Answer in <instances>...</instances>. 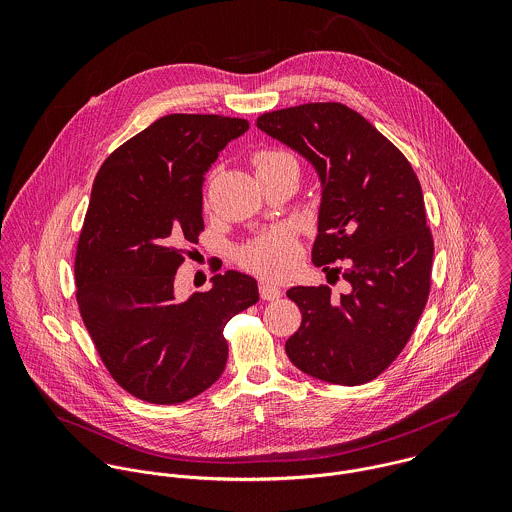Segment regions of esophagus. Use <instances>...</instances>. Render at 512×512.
Masks as SVG:
<instances>
[{"mask_svg": "<svg viewBox=\"0 0 512 512\" xmlns=\"http://www.w3.org/2000/svg\"><path fill=\"white\" fill-rule=\"evenodd\" d=\"M282 295V290L276 288V286H270V284H260V297L266 299V301H274Z\"/></svg>", "mask_w": 512, "mask_h": 512, "instance_id": "34e87169", "label": "esophagus"}]
</instances>
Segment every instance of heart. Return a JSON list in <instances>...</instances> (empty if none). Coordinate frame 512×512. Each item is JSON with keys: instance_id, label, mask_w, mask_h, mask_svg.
<instances>
[{"instance_id": "1", "label": "heart", "mask_w": 512, "mask_h": 512, "mask_svg": "<svg viewBox=\"0 0 512 512\" xmlns=\"http://www.w3.org/2000/svg\"><path fill=\"white\" fill-rule=\"evenodd\" d=\"M293 161L284 151L264 149L254 155L256 173L272 169L276 165ZM301 258V246L297 236L288 228L272 230L240 250V262L250 272L266 280H284L292 274Z\"/></svg>"}]
</instances>
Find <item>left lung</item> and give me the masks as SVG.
<instances>
[{"instance_id":"1","label":"left lung","mask_w":512,"mask_h":512,"mask_svg":"<svg viewBox=\"0 0 512 512\" xmlns=\"http://www.w3.org/2000/svg\"><path fill=\"white\" fill-rule=\"evenodd\" d=\"M256 126L317 171L321 205L313 264L347 280L349 292L297 286L288 297L301 325L286 353L305 374L357 386L402 353L426 307L434 238L420 181L404 153L359 112L313 102L266 112Z\"/></svg>"}]
</instances>
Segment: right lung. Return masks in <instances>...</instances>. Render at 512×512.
<instances>
[{
    "instance_id": "add662e5",
    "label": "right lung",
    "mask_w": 512,
    "mask_h": 512,
    "mask_svg": "<svg viewBox=\"0 0 512 512\" xmlns=\"http://www.w3.org/2000/svg\"><path fill=\"white\" fill-rule=\"evenodd\" d=\"M242 118L169 114L110 153L90 193L76 246V301L112 378L151 404H179L213 386L224 325L254 305L258 284L228 270L207 292L175 295L181 246L197 244L203 181Z\"/></svg>"
}]
</instances>
